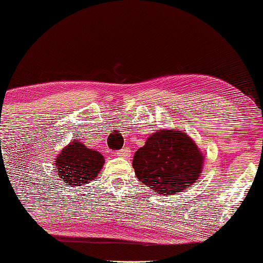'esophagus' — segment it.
Wrapping results in <instances>:
<instances>
[{"label":"esophagus","mask_w":263,"mask_h":263,"mask_svg":"<svg viewBox=\"0 0 263 263\" xmlns=\"http://www.w3.org/2000/svg\"><path fill=\"white\" fill-rule=\"evenodd\" d=\"M116 155L120 156V158H128V156L131 155V151H129V148L125 147V148L120 149V151L116 152Z\"/></svg>","instance_id":"esophagus-1"}]
</instances>
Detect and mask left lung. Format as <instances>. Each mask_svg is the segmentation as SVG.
Here are the masks:
<instances>
[{"instance_id": "8db88e82", "label": "left lung", "mask_w": 263, "mask_h": 263, "mask_svg": "<svg viewBox=\"0 0 263 263\" xmlns=\"http://www.w3.org/2000/svg\"><path fill=\"white\" fill-rule=\"evenodd\" d=\"M204 155L185 132L158 129L135 153L136 176L158 194L184 191L197 182L202 171Z\"/></svg>"}]
</instances>
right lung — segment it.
<instances>
[{
    "mask_svg": "<svg viewBox=\"0 0 263 263\" xmlns=\"http://www.w3.org/2000/svg\"><path fill=\"white\" fill-rule=\"evenodd\" d=\"M104 165V156L79 142H70L55 159L58 177L69 187L87 184L97 177Z\"/></svg>",
    "mask_w": 263,
    "mask_h": 263,
    "instance_id": "right-lung-1",
    "label": "right lung"
}]
</instances>
